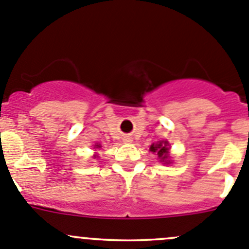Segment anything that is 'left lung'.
Segmentation results:
<instances>
[{"instance_id": "1", "label": "left lung", "mask_w": 249, "mask_h": 249, "mask_svg": "<svg viewBox=\"0 0 249 249\" xmlns=\"http://www.w3.org/2000/svg\"><path fill=\"white\" fill-rule=\"evenodd\" d=\"M149 149L150 152L157 153L158 159H159L161 162H164V164L166 165H169L170 162H171V160H170V154H169L170 144L167 141H160V142H158L157 144L153 143V144L150 145Z\"/></svg>"}]
</instances>
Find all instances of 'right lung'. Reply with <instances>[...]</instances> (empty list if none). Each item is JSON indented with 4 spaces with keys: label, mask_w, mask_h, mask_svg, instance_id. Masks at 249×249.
Returning a JSON list of instances; mask_svg holds the SVG:
<instances>
[{
    "label": "right lung",
    "mask_w": 249,
    "mask_h": 249,
    "mask_svg": "<svg viewBox=\"0 0 249 249\" xmlns=\"http://www.w3.org/2000/svg\"><path fill=\"white\" fill-rule=\"evenodd\" d=\"M94 148H101V145H100V144H95ZM94 158H97V155H94Z\"/></svg>",
    "instance_id": "1"
}]
</instances>
